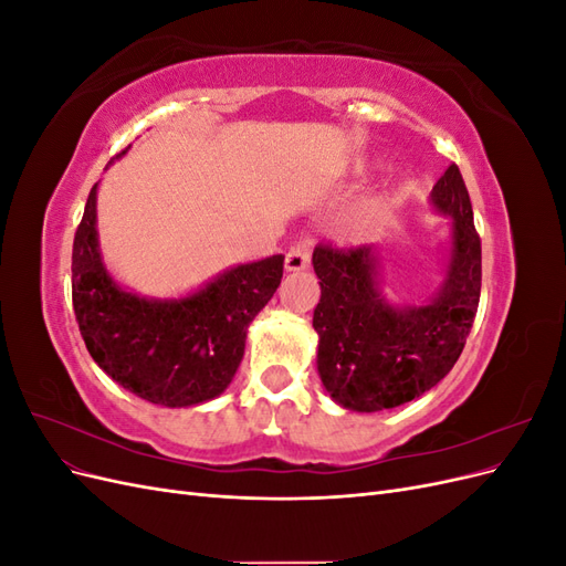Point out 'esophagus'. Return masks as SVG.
Masks as SVG:
<instances>
[{"mask_svg": "<svg viewBox=\"0 0 566 566\" xmlns=\"http://www.w3.org/2000/svg\"><path fill=\"white\" fill-rule=\"evenodd\" d=\"M310 256H312V245L310 241H300L295 245H290L285 254V269L287 271H302L310 266Z\"/></svg>", "mask_w": 566, "mask_h": 566, "instance_id": "esophagus-1", "label": "esophagus"}]
</instances>
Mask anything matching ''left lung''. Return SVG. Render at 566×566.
I'll list each match as a JSON object with an SVG mask.
<instances>
[{
    "instance_id": "obj_1",
    "label": "left lung",
    "mask_w": 566,
    "mask_h": 566,
    "mask_svg": "<svg viewBox=\"0 0 566 566\" xmlns=\"http://www.w3.org/2000/svg\"><path fill=\"white\" fill-rule=\"evenodd\" d=\"M432 202L453 219V248L430 304L397 310L382 300L373 245L314 250L316 364L325 389L345 408L375 413L413 401L447 378L465 347L482 293V238L455 163L434 184Z\"/></svg>"
}]
</instances>
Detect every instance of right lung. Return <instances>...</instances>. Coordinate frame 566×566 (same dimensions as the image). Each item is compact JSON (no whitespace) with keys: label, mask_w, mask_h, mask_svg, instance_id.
Segmentation results:
<instances>
[{"label":"right lung","mask_w":566,"mask_h":566,"mask_svg":"<svg viewBox=\"0 0 566 566\" xmlns=\"http://www.w3.org/2000/svg\"><path fill=\"white\" fill-rule=\"evenodd\" d=\"M283 260L241 264L184 300L136 297L101 264L94 184L73 241V310L84 345L98 368L150 403L214 399L241 364L250 321L281 285Z\"/></svg>","instance_id":"obj_1"}]
</instances>
